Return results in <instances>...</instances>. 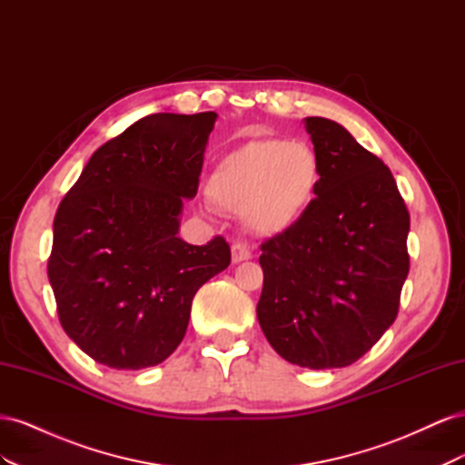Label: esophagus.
Returning <instances> with one entry per match:
<instances>
[{
	"label": "esophagus",
	"mask_w": 465,
	"mask_h": 465,
	"mask_svg": "<svg viewBox=\"0 0 465 465\" xmlns=\"http://www.w3.org/2000/svg\"><path fill=\"white\" fill-rule=\"evenodd\" d=\"M232 262L234 263H241V262H246V260H250L252 258V252H250V248H246L244 244H232Z\"/></svg>",
	"instance_id": "34e87169"
}]
</instances>
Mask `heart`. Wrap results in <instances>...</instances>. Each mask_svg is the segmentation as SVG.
Masks as SVG:
<instances>
[{
	"label": "heart",
	"mask_w": 465,
	"mask_h": 465,
	"mask_svg": "<svg viewBox=\"0 0 465 465\" xmlns=\"http://www.w3.org/2000/svg\"><path fill=\"white\" fill-rule=\"evenodd\" d=\"M322 178L316 151L302 142L256 139L224 154L207 180V198L242 215L263 236L289 231L312 205Z\"/></svg>",
	"instance_id": "b5f03b06"
}]
</instances>
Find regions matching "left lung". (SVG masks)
<instances>
[{
	"instance_id": "obj_1",
	"label": "left lung",
	"mask_w": 465,
	"mask_h": 465,
	"mask_svg": "<svg viewBox=\"0 0 465 465\" xmlns=\"http://www.w3.org/2000/svg\"><path fill=\"white\" fill-rule=\"evenodd\" d=\"M322 178L297 224L262 244L267 341L304 369L361 359L398 316L410 213L390 168L341 124L306 118Z\"/></svg>"
}]
</instances>
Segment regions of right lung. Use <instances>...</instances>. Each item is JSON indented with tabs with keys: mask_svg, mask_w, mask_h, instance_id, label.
<instances>
[{
	"mask_svg": "<svg viewBox=\"0 0 465 465\" xmlns=\"http://www.w3.org/2000/svg\"><path fill=\"white\" fill-rule=\"evenodd\" d=\"M215 112L151 114L98 147L54 219L48 279L62 328L118 371L154 367L184 340L198 289L231 263L223 236L182 241Z\"/></svg>",
	"mask_w": 465,
	"mask_h": 465,
	"instance_id": "1",
	"label": "right lung"
}]
</instances>
